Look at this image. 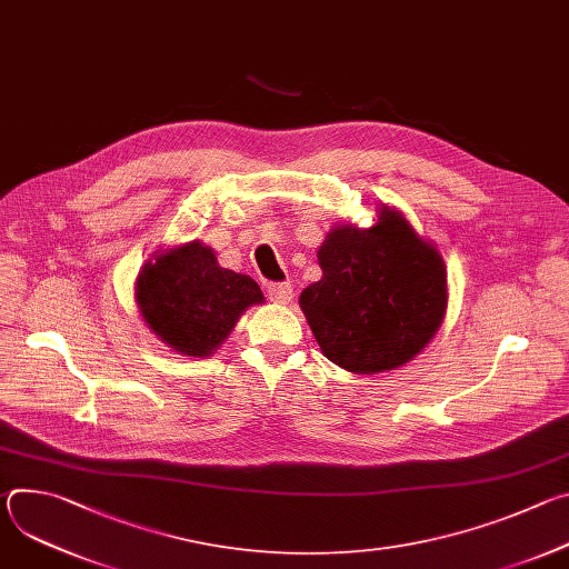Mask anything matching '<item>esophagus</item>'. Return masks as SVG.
Returning a JSON list of instances; mask_svg holds the SVG:
<instances>
[{
    "instance_id": "esophagus-1",
    "label": "esophagus",
    "mask_w": 569,
    "mask_h": 569,
    "mask_svg": "<svg viewBox=\"0 0 569 569\" xmlns=\"http://www.w3.org/2000/svg\"><path fill=\"white\" fill-rule=\"evenodd\" d=\"M268 297L274 303H288L292 299V283L290 281H281V283H270L268 286Z\"/></svg>"
}]
</instances>
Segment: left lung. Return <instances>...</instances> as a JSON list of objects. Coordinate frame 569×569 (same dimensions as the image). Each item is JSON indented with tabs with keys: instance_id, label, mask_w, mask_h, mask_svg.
Segmentation results:
<instances>
[{
	"instance_id": "obj_1",
	"label": "left lung",
	"mask_w": 569,
	"mask_h": 569,
	"mask_svg": "<svg viewBox=\"0 0 569 569\" xmlns=\"http://www.w3.org/2000/svg\"><path fill=\"white\" fill-rule=\"evenodd\" d=\"M317 259L323 274L299 303L321 353L338 367L353 373L400 367L441 327L443 259L400 213L382 209L371 229H333Z\"/></svg>"
}]
</instances>
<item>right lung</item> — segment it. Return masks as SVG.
<instances>
[{
	"mask_svg": "<svg viewBox=\"0 0 569 569\" xmlns=\"http://www.w3.org/2000/svg\"><path fill=\"white\" fill-rule=\"evenodd\" d=\"M261 301L259 283L220 268L200 240L159 254L137 279V303L148 327L171 349L193 358L213 353L242 310Z\"/></svg>",
	"mask_w": 569,
	"mask_h": 569,
	"instance_id": "obj_1",
	"label": "right lung"
}]
</instances>
